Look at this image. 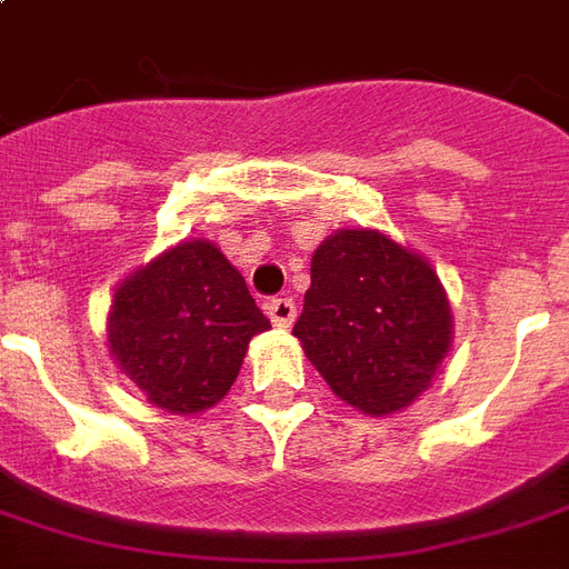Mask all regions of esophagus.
<instances>
[{"label": "esophagus", "instance_id": "34e87169", "mask_svg": "<svg viewBox=\"0 0 569 569\" xmlns=\"http://www.w3.org/2000/svg\"><path fill=\"white\" fill-rule=\"evenodd\" d=\"M295 316H298V307H295V301L289 298V295H283V298H271V301H268V319H271L277 328H292Z\"/></svg>", "mask_w": 569, "mask_h": 569}]
</instances>
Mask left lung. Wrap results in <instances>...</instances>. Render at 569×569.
<instances>
[{"label":"left lung","instance_id":"8db88e82","mask_svg":"<svg viewBox=\"0 0 569 569\" xmlns=\"http://www.w3.org/2000/svg\"><path fill=\"white\" fill-rule=\"evenodd\" d=\"M292 333L342 402L385 418L432 385L453 316L423 256L379 229H337L316 247Z\"/></svg>","mask_w":569,"mask_h":569}]
</instances>
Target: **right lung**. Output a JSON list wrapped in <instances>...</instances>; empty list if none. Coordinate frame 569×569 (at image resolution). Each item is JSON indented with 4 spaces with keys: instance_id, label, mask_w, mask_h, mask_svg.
<instances>
[{
    "instance_id": "1",
    "label": "right lung",
    "mask_w": 569,
    "mask_h": 569,
    "mask_svg": "<svg viewBox=\"0 0 569 569\" xmlns=\"http://www.w3.org/2000/svg\"><path fill=\"white\" fill-rule=\"evenodd\" d=\"M268 328L238 268L220 247L193 238L119 283L107 340L151 406L197 415L227 397L247 346Z\"/></svg>"
}]
</instances>
